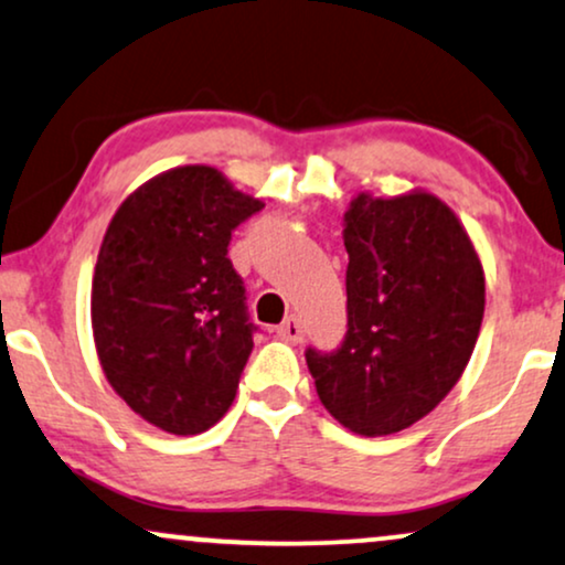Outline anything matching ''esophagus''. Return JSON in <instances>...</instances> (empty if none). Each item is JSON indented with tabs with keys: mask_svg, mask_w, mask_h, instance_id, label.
Returning a JSON list of instances; mask_svg holds the SVG:
<instances>
[{
	"mask_svg": "<svg viewBox=\"0 0 565 565\" xmlns=\"http://www.w3.org/2000/svg\"><path fill=\"white\" fill-rule=\"evenodd\" d=\"M277 338L290 340V343H301L303 340V327L298 322V317H288L285 322L277 327Z\"/></svg>",
	"mask_w": 565,
	"mask_h": 565,
	"instance_id": "1",
	"label": "esophagus"
}]
</instances>
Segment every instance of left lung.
Instances as JSON below:
<instances>
[{"label":"left lung","mask_w":565,"mask_h":565,"mask_svg":"<svg viewBox=\"0 0 565 565\" xmlns=\"http://www.w3.org/2000/svg\"><path fill=\"white\" fill-rule=\"evenodd\" d=\"M348 330L306 348L317 395L345 429L393 435L461 380L484 317V271L450 206L431 193H359L345 212Z\"/></svg>","instance_id":"1"}]
</instances>
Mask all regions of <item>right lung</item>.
<instances>
[{"label": "right lung", "instance_id": "right-lung-1", "mask_svg": "<svg viewBox=\"0 0 565 565\" xmlns=\"http://www.w3.org/2000/svg\"><path fill=\"white\" fill-rule=\"evenodd\" d=\"M214 167L151 178L122 201L90 285V327L115 393L154 427L199 435L233 406L256 327L227 246L262 212Z\"/></svg>", "mask_w": 565, "mask_h": 565}]
</instances>
